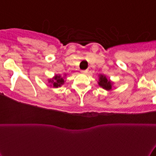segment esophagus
Here are the masks:
<instances>
[{
	"mask_svg": "<svg viewBox=\"0 0 156 156\" xmlns=\"http://www.w3.org/2000/svg\"><path fill=\"white\" fill-rule=\"evenodd\" d=\"M81 73H83V74L87 73H88V70H81Z\"/></svg>",
	"mask_w": 156,
	"mask_h": 156,
	"instance_id": "34e87169",
	"label": "esophagus"
}]
</instances>
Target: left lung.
<instances>
[{
	"label": "left lung",
	"instance_id": "8db88e82",
	"mask_svg": "<svg viewBox=\"0 0 156 156\" xmlns=\"http://www.w3.org/2000/svg\"><path fill=\"white\" fill-rule=\"evenodd\" d=\"M98 85L101 87H102L106 90H111L112 89V83L109 80L106 78V76H102L101 75L99 77V82H98Z\"/></svg>",
	"mask_w": 156,
	"mask_h": 156
}]
</instances>
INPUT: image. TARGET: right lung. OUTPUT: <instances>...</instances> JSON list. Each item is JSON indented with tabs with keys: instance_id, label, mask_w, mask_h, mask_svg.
Instances as JSON below:
<instances>
[{
	"instance_id": "right-lung-1",
	"label": "right lung",
	"mask_w": 156,
	"mask_h": 156,
	"mask_svg": "<svg viewBox=\"0 0 156 156\" xmlns=\"http://www.w3.org/2000/svg\"><path fill=\"white\" fill-rule=\"evenodd\" d=\"M50 82L52 83L53 86L55 88H58V86L60 87L61 85L64 83V79L60 76H55L54 80H50Z\"/></svg>"
}]
</instances>
